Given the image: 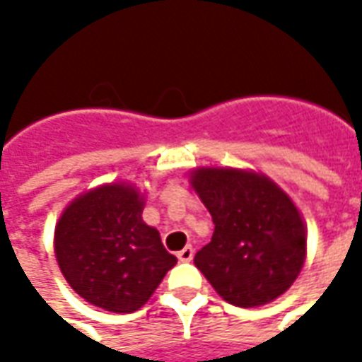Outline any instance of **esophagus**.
I'll return each mask as SVG.
<instances>
[{
	"label": "esophagus",
	"mask_w": 362,
	"mask_h": 362,
	"mask_svg": "<svg viewBox=\"0 0 362 362\" xmlns=\"http://www.w3.org/2000/svg\"><path fill=\"white\" fill-rule=\"evenodd\" d=\"M192 258H194V248L192 246H186V248H182L178 252V259L180 262H192Z\"/></svg>",
	"instance_id": "obj_1"
}]
</instances>
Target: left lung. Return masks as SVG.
Returning a JSON list of instances; mask_svg holds the SVG:
<instances>
[{
	"mask_svg": "<svg viewBox=\"0 0 362 362\" xmlns=\"http://www.w3.org/2000/svg\"><path fill=\"white\" fill-rule=\"evenodd\" d=\"M189 186L211 213V243L194 264L217 295L243 308L287 293L306 259V223L269 176L236 166H196Z\"/></svg>",
	"mask_w": 362,
	"mask_h": 362,
	"instance_id": "left-lung-1",
	"label": "left lung"
}]
</instances>
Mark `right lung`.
Listing matches in <instances>:
<instances>
[{"label":"right lung","mask_w":362,"mask_h":362,"mask_svg":"<svg viewBox=\"0 0 362 362\" xmlns=\"http://www.w3.org/2000/svg\"><path fill=\"white\" fill-rule=\"evenodd\" d=\"M145 192L132 182L85 189L59 215L54 254L69 287L93 306L127 314L157 291L176 258L143 221Z\"/></svg>","instance_id":"1"}]
</instances>
